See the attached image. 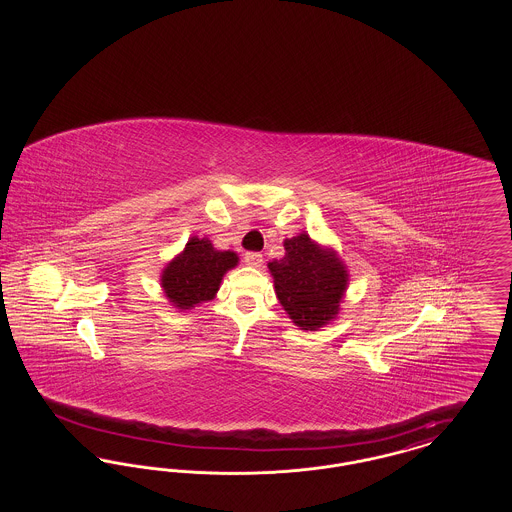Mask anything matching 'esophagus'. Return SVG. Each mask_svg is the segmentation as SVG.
<instances>
[{"label": "esophagus", "instance_id": "34e87169", "mask_svg": "<svg viewBox=\"0 0 512 512\" xmlns=\"http://www.w3.org/2000/svg\"><path fill=\"white\" fill-rule=\"evenodd\" d=\"M244 261L247 267L259 268L263 265V255L251 251V253H245Z\"/></svg>", "mask_w": 512, "mask_h": 512}]
</instances>
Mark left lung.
Listing matches in <instances>:
<instances>
[{
	"label": "left lung",
	"instance_id": "left-lung-1",
	"mask_svg": "<svg viewBox=\"0 0 512 512\" xmlns=\"http://www.w3.org/2000/svg\"><path fill=\"white\" fill-rule=\"evenodd\" d=\"M284 249L282 259L268 263L274 292L295 326L315 332L340 315L349 270L336 249L318 244L307 232L286 238Z\"/></svg>",
	"mask_w": 512,
	"mask_h": 512
}]
</instances>
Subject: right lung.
Wrapping results in <instances>:
<instances>
[{"label":"right lung","mask_w":512,"mask_h":512,"mask_svg":"<svg viewBox=\"0 0 512 512\" xmlns=\"http://www.w3.org/2000/svg\"><path fill=\"white\" fill-rule=\"evenodd\" d=\"M238 253L220 251L209 238L192 236L161 270V288L174 309L190 311L215 299L224 274L238 267Z\"/></svg>","instance_id":"right-lung-1"}]
</instances>
